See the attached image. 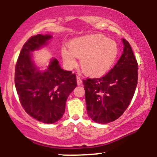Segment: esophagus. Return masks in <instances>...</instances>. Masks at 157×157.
<instances>
[{
  "mask_svg": "<svg viewBox=\"0 0 157 157\" xmlns=\"http://www.w3.org/2000/svg\"><path fill=\"white\" fill-rule=\"evenodd\" d=\"M77 85H78V86H80V85L82 84V80H81L80 77H78V76L77 77Z\"/></svg>",
  "mask_w": 157,
  "mask_h": 157,
  "instance_id": "1",
  "label": "esophagus"
}]
</instances>
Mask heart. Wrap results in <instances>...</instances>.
I'll return each mask as SVG.
<instances>
[{"instance_id":"obj_1","label":"heart","mask_w":157,"mask_h":157,"mask_svg":"<svg viewBox=\"0 0 157 157\" xmlns=\"http://www.w3.org/2000/svg\"><path fill=\"white\" fill-rule=\"evenodd\" d=\"M68 49L63 48L61 56L68 68L77 64L80 58L82 72L89 77H98L109 71L116 62L119 54L117 43L100 34L84 35L71 40Z\"/></svg>"}]
</instances>
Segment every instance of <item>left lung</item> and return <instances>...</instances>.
I'll return each instance as SVG.
<instances>
[{
	"instance_id": "1",
	"label": "left lung",
	"mask_w": 157,
	"mask_h": 157,
	"mask_svg": "<svg viewBox=\"0 0 157 157\" xmlns=\"http://www.w3.org/2000/svg\"><path fill=\"white\" fill-rule=\"evenodd\" d=\"M122 42V55L107 75L82 80L88 115L97 123H109L120 117L128 107L137 86V61L129 43L125 39Z\"/></svg>"
}]
</instances>
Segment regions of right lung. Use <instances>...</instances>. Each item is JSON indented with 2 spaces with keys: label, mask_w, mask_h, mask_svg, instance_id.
<instances>
[{
  "label": "right lung",
  "mask_w": 157,
  "mask_h": 157,
  "mask_svg": "<svg viewBox=\"0 0 157 157\" xmlns=\"http://www.w3.org/2000/svg\"><path fill=\"white\" fill-rule=\"evenodd\" d=\"M50 35H37L25 43L15 66V84L21 105L37 121L52 124L63 116L68 97L77 86L76 75L65 71L57 59L44 70L35 64L32 52L48 44Z\"/></svg>",
  "instance_id": "obj_1"
}]
</instances>
